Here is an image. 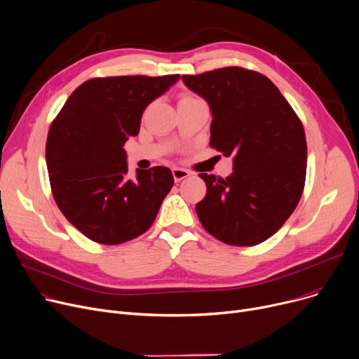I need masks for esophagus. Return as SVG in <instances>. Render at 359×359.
<instances>
[{
	"mask_svg": "<svg viewBox=\"0 0 359 359\" xmlns=\"http://www.w3.org/2000/svg\"><path fill=\"white\" fill-rule=\"evenodd\" d=\"M172 172H173V177L176 182H180V180L186 179L187 176H191V172H187V170L180 168V167H175Z\"/></svg>",
	"mask_w": 359,
	"mask_h": 359,
	"instance_id": "1",
	"label": "esophagus"
}]
</instances>
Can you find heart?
<instances>
[{
  "mask_svg": "<svg viewBox=\"0 0 359 359\" xmlns=\"http://www.w3.org/2000/svg\"><path fill=\"white\" fill-rule=\"evenodd\" d=\"M182 99H192V97H187V96H184V97H182Z\"/></svg>",
  "mask_w": 359,
  "mask_h": 359,
  "instance_id": "1",
  "label": "heart"
}]
</instances>
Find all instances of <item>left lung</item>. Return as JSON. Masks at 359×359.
<instances>
[{"instance_id": "left-lung-1", "label": "left lung", "mask_w": 359, "mask_h": 359, "mask_svg": "<svg viewBox=\"0 0 359 359\" xmlns=\"http://www.w3.org/2000/svg\"><path fill=\"white\" fill-rule=\"evenodd\" d=\"M182 80L210 106V145L233 157L229 177L199 175L206 195L196 203L198 218L224 243L256 246L282 227L303 195V123L278 87L259 72L229 67Z\"/></svg>"}]
</instances>
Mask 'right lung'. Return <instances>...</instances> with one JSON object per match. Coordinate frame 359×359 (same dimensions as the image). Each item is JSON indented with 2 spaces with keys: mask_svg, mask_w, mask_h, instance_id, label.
<instances>
[{
  "mask_svg": "<svg viewBox=\"0 0 359 359\" xmlns=\"http://www.w3.org/2000/svg\"><path fill=\"white\" fill-rule=\"evenodd\" d=\"M180 75L93 79L72 91L52 122L46 164L65 218L87 238L121 244L153 225L175 183L167 167L137 168L128 177L123 144L140 132L147 106Z\"/></svg>",
  "mask_w": 359,
  "mask_h": 359,
  "instance_id": "obj_1",
  "label": "right lung"
}]
</instances>
